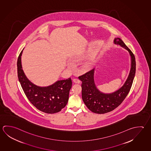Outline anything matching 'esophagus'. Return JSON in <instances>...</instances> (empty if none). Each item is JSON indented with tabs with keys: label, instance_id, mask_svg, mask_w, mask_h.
Returning <instances> with one entry per match:
<instances>
[{
	"label": "esophagus",
	"instance_id": "obj_1",
	"mask_svg": "<svg viewBox=\"0 0 151 151\" xmlns=\"http://www.w3.org/2000/svg\"><path fill=\"white\" fill-rule=\"evenodd\" d=\"M73 82L74 83H80V80L79 79H74L73 80Z\"/></svg>",
	"mask_w": 151,
	"mask_h": 151
}]
</instances>
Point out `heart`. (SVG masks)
<instances>
[{"instance_id":"obj_1","label":"heart","mask_w":151,"mask_h":151,"mask_svg":"<svg viewBox=\"0 0 151 151\" xmlns=\"http://www.w3.org/2000/svg\"><path fill=\"white\" fill-rule=\"evenodd\" d=\"M97 53L96 52H92L91 55L89 56L88 58L84 62L83 64V66L86 69H89L93 67L97 61Z\"/></svg>"}]
</instances>
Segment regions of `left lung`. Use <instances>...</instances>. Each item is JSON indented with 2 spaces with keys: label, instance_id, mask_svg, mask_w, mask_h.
Masks as SVG:
<instances>
[{
  "label": "left lung",
  "instance_id": "8db88e82",
  "mask_svg": "<svg viewBox=\"0 0 151 151\" xmlns=\"http://www.w3.org/2000/svg\"><path fill=\"white\" fill-rule=\"evenodd\" d=\"M113 41L128 50L131 58L130 71L124 85L112 93H103L99 91L95 83V69L79 77L82 81V100L88 109L95 113L104 114L119 106L129 93L135 76L136 60L134 54L120 38H114Z\"/></svg>",
  "mask_w": 151,
  "mask_h": 151
}]
</instances>
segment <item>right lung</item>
<instances>
[{
    "label": "right lung",
    "mask_w": 151,
    "mask_h": 151,
    "mask_svg": "<svg viewBox=\"0 0 151 151\" xmlns=\"http://www.w3.org/2000/svg\"><path fill=\"white\" fill-rule=\"evenodd\" d=\"M24 49V48H23ZM22 50L17 59V76L20 84L27 99L34 106L48 114L58 113L65 107L69 100L72 87L71 78L58 80L52 85L40 87L31 82L22 69Z\"/></svg>",
    "instance_id": "1"
}]
</instances>
